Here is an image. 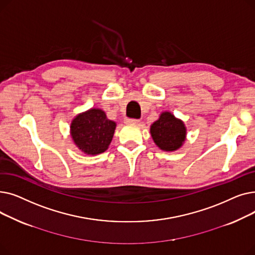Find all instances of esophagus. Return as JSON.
Wrapping results in <instances>:
<instances>
[{"label": "esophagus", "instance_id": "esophagus-1", "mask_svg": "<svg viewBox=\"0 0 255 255\" xmlns=\"http://www.w3.org/2000/svg\"><path fill=\"white\" fill-rule=\"evenodd\" d=\"M138 122H139V120H137V119H129V118L125 119L126 124H137Z\"/></svg>", "mask_w": 255, "mask_h": 255}]
</instances>
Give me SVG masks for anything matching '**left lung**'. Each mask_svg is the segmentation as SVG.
Returning a JSON list of instances; mask_svg holds the SVG:
<instances>
[{"mask_svg":"<svg viewBox=\"0 0 255 255\" xmlns=\"http://www.w3.org/2000/svg\"><path fill=\"white\" fill-rule=\"evenodd\" d=\"M150 132L158 148L166 152L180 149L186 138V127L183 121L169 112L160 115L159 119L151 125Z\"/></svg>","mask_w":255,"mask_h":255,"instance_id":"left-lung-1","label":"left lung"}]
</instances>
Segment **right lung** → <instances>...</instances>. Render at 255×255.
Here are the masks:
<instances>
[{"mask_svg":"<svg viewBox=\"0 0 255 255\" xmlns=\"http://www.w3.org/2000/svg\"><path fill=\"white\" fill-rule=\"evenodd\" d=\"M116 126V122L107 119L102 110L91 109L72 120L70 133L80 151L87 155H97L109 149Z\"/></svg>","mask_w":255,"mask_h":255,"instance_id":"right-lung-1","label":"right lung"}]
</instances>
